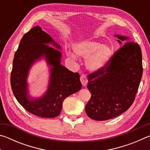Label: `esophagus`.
<instances>
[{"mask_svg": "<svg viewBox=\"0 0 150 150\" xmlns=\"http://www.w3.org/2000/svg\"><path fill=\"white\" fill-rule=\"evenodd\" d=\"M80 80H81V83H82L83 86H84V87H85V86L87 85V82H88L87 77H86V76L85 75H83V74L81 75V77H80Z\"/></svg>", "mask_w": 150, "mask_h": 150, "instance_id": "34e87169", "label": "esophagus"}]
</instances>
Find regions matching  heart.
I'll return each mask as SVG.
<instances>
[{
    "label": "heart",
    "instance_id": "obj_1",
    "mask_svg": "<svg viewBox=\"0 0 150 150\" xmlns=\"http://www.w3.org/2000/svg\"><path fill=\"white\" fill-rule=\"evenodd\" d=\"M75 54L87 59L86 67L91 71H98L106 67L113 55V49L110 45L92 40H81L76 42L73 47ZM68 56L75 59L72 53H68Z\"/></svg>",
    "mask_w": 150,
    "mask_h": 150
}]
</instances>
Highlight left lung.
Segmentation results:
<instances>
[{
    "instance_id": "obj_1",
    "label": "left lung",
    "mask_w": 150,
    "mask_h": 150,
    "mask_svg": "<svg viewBox=\"0 0 150 150\" xmlns=\"http://www.w3.org/2000/svg\"><path fill=\"white\" fill-rule=\"evenodd\" d=\"M122 46L103 69L88 76L91 98L85 112L103 121L120 115L132 105L143 73L141 48L129 37L116 34Z\"/></svg>"
}]
</instances>
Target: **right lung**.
Wrapping results in <instances>:
<instances>
[{
	"instance_id": "add662e5",
	"label": "right lung",
	"mask_w": 150,
	"mask_h": 150,
	"mask_svg": "<svg viewBox=\"0 0 150 150\" xmlns=\"http://www.w3.org/2000/svg\"><path fill=\"white\" fill-rule=\"evenodd\" d=\"M61 50L60 45L38 26L32 28L20 40L13 60L11 87L18 102L32 115L42 118L56 117L62 111L65 98L82 87L79 74L61 64ZM42 59L50 67L49 82L44 95L34 98L29 95L27 79L32 65Z\"/></svg>"
}]
</instances>
